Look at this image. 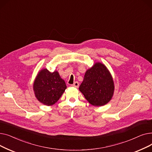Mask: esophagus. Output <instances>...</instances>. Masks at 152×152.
Returning a JSON list of instances; mask_svg holds the SVG:
<instances>
[{"label": "esophagus", "mask_w": 152, "mask_h": 152, "mask_svg": "<svg viewBox=\"0 0 152 152\" xmlns=\"http://www.w3.org/2000/svg\"><path fill=\"white\" fill-rule=\"evenodd\" d=\"M71 86H73V87H77H77H79V83L76 81V82L74 83V84H73Z\"/></svg>", "instance_id": "esophagus-1"}]
</instances>
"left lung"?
Returning a JSON list of instances; mask_svg holds the SVG:
<instances>
[{"instance_id": "left-lung-1", "label": "left lung", "mask_w": 152, "mask_h": 152, "mask_svg": "<svg viewBox=\"0 0 152 152\" xmlns=\"http://www.w3.org/2000/svg\"><path fill=\"white\" fill-rule=\"evenodd\" d=\"M79 91L91 105H104L111 100L114 92V83L108 70L100 63L86 71Z\"/></svg>"}]
</instances>
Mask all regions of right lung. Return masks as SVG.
<instances>
[{"label":"right lung","instance_id":"obj_1","mask_svg":"<svg viewBox=\"0 0 152 152\" xmlns=\"http://www.w3.org/2000/svg\"><path fill=\"white\" fill-rule=\"evenodd\" d=\"M33 89L37 100L44 105L50 106L59 100L66 89V86L57 71L51 73L44 69L37 75Z\"/></svg>","mask_w":152,"mask_h":152}]
</instances>
